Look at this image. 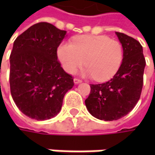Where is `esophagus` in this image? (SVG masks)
<instances>
[{"mask_svg":"<svg viewBox=\"0 0 155 155\" xmlns=\"http://www.w3.org/2000/svg\"><path fill=\"white\" fill-rule=\"evenodd\" d=\"M74 84H80L82 83V80L81 79H78V78H74Z\"/></svg>","mask_w":155,"mask_h":155,"instance_id":"1","label":"esophagus"}]
</instances>
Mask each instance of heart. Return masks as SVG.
Segmentation results:
<instances>
[{"instance_id":"1","label":"heart","mask_w":155,"mask_h":155,"mask_svg":"<svg viewBox=\"0 0 155 155\" xmlns=\"http://www.w3.org/2000/svg\"><path fill=\"white\" fill-rule=\"evenodd\" d=\"M57 53L68 73L74 74L84 63L86 68L83 74L103 82L116 74L124 52L122 44L108 36L84 35L74 38L71 44L62 43L58 47Z\"/></svg>"}]
</instances>
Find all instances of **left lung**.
<instances>
[{
  "mask_svg": "<svg viewBox=\"0 0 155 155\" xmlns=\"http://www.w3.org/2000/svg\"><path fill=\"white\" fill-rule=\"evenodd\" d=\"M123 47V60L116 74L110 81L91 84L85 100L88 111L104 121H116L128 115L139 101L146 65L142 46L139 41L116 32Z\"/></svg>",
  "mask_w": 155,
  "mask_h": 155,
  "instance_id": "left-lung-1",
  "label": "left lung"
}]
</instances>
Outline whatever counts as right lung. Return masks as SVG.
Masks as SVG:
<instances>
[{
    "mask_svg": "<svg viewBox=\"0 0 155 155\" xmlns=\"http://www.w3.org/2000/svg\"><path fill=\"white\" fill-rule=\"evenodd\" d=\"M66 31L47 22L34 24L17 37L10 55V91L28 117L48 120L61 110L73 78L58 61L57 49Z\"/></svg>",
    "mask_w": 155,
    "mask_h": 155,
    "instance_id": "obj_1",
    "label": "right lung"
}]
</instances>
